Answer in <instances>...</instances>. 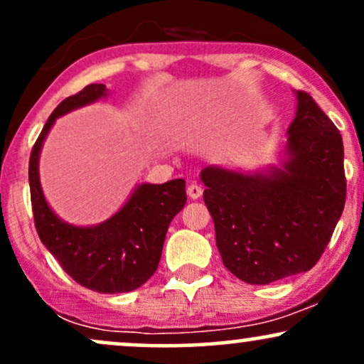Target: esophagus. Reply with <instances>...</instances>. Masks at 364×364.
I'll use <instances>...</instances> for the list:
<instances>
[{
  "instance_id": "esophagus-1",
  "label": "esophagus",
  "mask_w": 364,
  "mask_h": 364,
  "mask_svg": "<svg viewBox=\"0 0 364 364\" xmlns=\"http://www.w3.org/2000/svg\"><path fill=\"white\" fill-rule=\"evenodd\" d=\"M186 193L191 200H198L200 196H202L203 190H202V186L196 185V183H190V185H188V188H186Z\"/></svg>"
}]
</instances>
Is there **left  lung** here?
I'll list each match as a JSON object with an SVG mask.
<instances>
[{
  "mask_svg": "<svg viewBox=\"0 0 364 364\" xmlns=\"http://www.w3.org/2000/svg\"><path fill=\"white\" fill-rule=\"evenodd\" d=\"M281 166H207L200 179L225 269L248 284L308 272L327 248L346 203L344 145L306 92L294 90Z\"/></svg>",
  "mask_w": 364,
  "mask_h": 364,
  "instance_id": "1",
  "label": "left lung"
}]
</instances>
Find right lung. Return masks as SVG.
I'll return each instance as SVG.
<instances>
[{
	"instance_id": "add662e5",
	"label": "right lung",
	"mask_w": 364,
	"mask_h": 364,
	"mask_svg": "<svg viewBox=\"0 0 364 364\" xmlns=\"http://www.w3.org/2000/svg\"><path fill=\"white\" fill-rule=\"evenodd\" d=\"M107 97L104 83H92L66 97L46 121L28 161L32 210L37 235L66 274L87 289L116 294L135 291L157 270L166 232L185 207V179L162 185L141 183L114 215L95 225H73L54 214L43 193L39 157L49 129L60 116Z\"/></svg>"
}]
</instances>
